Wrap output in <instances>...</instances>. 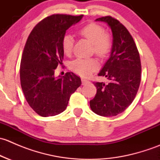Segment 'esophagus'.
Instances as JSON below:
<instances>
[{"mask_svg": "<svg viewBox=\"0 0 160 160\" xmlns=\"http://www.w3.org/2000/svg\"><path fill=\"white\" fill-rule=\"evenodd\" d=\"M82 83H83V85L84 84H87V83H90V81L89 80H86V79H82Z\"/></svg>", "mask_w": 160, "mask_h": 160, "instance_id": "34e87169", "label": "esophagus"}]
</instances>
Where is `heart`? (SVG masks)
<instances>
[{
    "label": "heart",
    "mask_w": 160,
    "mask_h": 160,
    "mask_svg": "<svg viewBox=\"0 0 160 160\" xmlns=\"http://www.w3.org/2000/svg\"><path fill=\"white\" fill-rule=\"evenodd\" d=\"M104 29L96 23L85 25L79 31V35L92 43L93 52L98 56L104 57L111 49V40L109 35L104 34ZM73 38L66 35L62 41V48L64 54L69 56L72 52ZM98 61L94 58H78L70 64L71 70L81 77H88L98 68Z\"/></svg>",
    "instance_id": "1"
}]
</instances>
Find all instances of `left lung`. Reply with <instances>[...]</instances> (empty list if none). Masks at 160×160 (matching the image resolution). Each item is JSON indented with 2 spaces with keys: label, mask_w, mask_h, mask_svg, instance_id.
Returning <instances> with one entry per match:
<instances>
[{
  "label": "left lung",
  "mask_w": 160,
  "mask_h": 160,
  "mask_svg": "<svg viewBox=\"0 0 160 160\" xmlns=\"http://www.w3.org/2000/svg\"><path fill=\"white\" fill-rule=\"evenodd\" d=\"M96 22L107 24L112 32L109 59L98 76L108 83L97 82V93L90 101L91 110L101 116L113 117L123 112L135 99L141 81V61L133 38L127 28L110 16Z\"/></svg>",
  "instance_id": "1"
}]
</instances>
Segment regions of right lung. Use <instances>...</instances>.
Returning <instances> with one entry per match:
<instances>
[{"instance_id": "right-lung-1", "label": "right lung", "mask_w": 160, "mask_h": 160, "mask_svg": "<svg viewBox=\"0 0 160 160\" xmlns=\"http://www.w3.org/2000/svg\"><path fill=\"white\" fill-rule=\"evenodd\" d=\"M83 15L52 14L37 24L31 32L22 52L21 86L30 107L42 117L55 116L67 108L72 93L81 85L73 72L55 77L62 64V41L67 30Z\"/></svg>"}]
</instances>
